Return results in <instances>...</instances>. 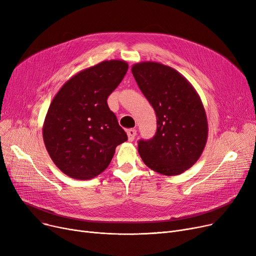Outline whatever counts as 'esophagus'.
Instances as JSON below:
<instances>
[{
    "label": "esophagus",
    "mask_w": 256,
    "mask_h": 256,
    "mask_svg": "<svg viewBox=\"0 0 256 256\" xmlns=\"http://www.w3.org/2000/svg\"><path fill=\"white\" fill-rule=\"evenodd\" d=\"M126 134H128V140H130V141H134V139H135V137L137 136V130H135V128H130V130H128Z\"/></svg>",
    "instance_id": "obj_1"
}]
</instances>
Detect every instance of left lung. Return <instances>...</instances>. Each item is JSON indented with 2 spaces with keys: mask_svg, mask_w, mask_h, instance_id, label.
Segmentation results:
<instances>
[{
  "mask_svg": "<svg viewBox=\"0 0 256 256\" xmlns=\"http://www.w3.org/2000/svg\"><path fill=\"white\" fill-rule=\"evenodd\" d=\"M132 72L156 115V132L140 140L144 164L163 176H173L191 168L202 154L208 135V118L197 91L182 74L162 63L145 61Z\"/></svg>",
  "mask_w": 256,
  "mask_h": 256,
  "instance_id": "left-lung-1",
  "label": "left lung"
}]
</instances>
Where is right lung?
<instances>
[{"label": "right lung", "instance_id": "add662e5", "mask_svg": "<svg viewBox=\"0 0 256 256\" xmlns=\"http://www.w3.org/2000/svg\"><path fill=\"white\" fill-rule=\"evenodd\" d=\"M128 68L124 60L102 61L76 74L52 98L44 142L52 162L70 178L98 176L111 163L117 145L128 140L106 102Z\"/></svg>", "mask_w": 256, "mask_h": 256}]
</instances>
